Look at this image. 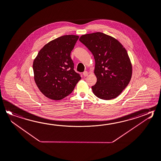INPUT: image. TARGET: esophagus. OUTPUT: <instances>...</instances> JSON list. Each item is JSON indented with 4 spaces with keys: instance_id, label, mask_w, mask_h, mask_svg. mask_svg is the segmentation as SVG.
<instances>
[{
    "instance_id": "1",
    "label": "esophagus",
    "mask_w": 161,
    "mask_h": 161,
    "mask_svg": "<svg viewBox=\"0 0 161 161\" xmlns=\"http://www.w3.org/2000/svg\"><path fill=\"white\" fill-rule=\"evenodd\" d=\"M89 73L87 71H84V72H83V75L84 76H85V77H86V76H88V75Z\"/></svg>"
}]
</instances>
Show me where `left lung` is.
I'll return each mask as SVG.
<instances>
[{"label": "left lung", "mask_w": 161, "mask_h": 161, "mask_svg": "<svg viewBox=\"0 0 161 161\" xmlns=\"http://www.w3.org/2000/svg\"><path fill=\"white\" fill-rule=\"evenodd\" d=\"M79 40L95 60L97 82L92 86L93 93L103 100L116 98L131 79L132 64L127 50L115 38L101 32L82 35Z\"/></svg>", "instance_id": "obj_1"}]
</instances>
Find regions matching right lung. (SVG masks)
<instances>
[{
	"mask_svg": "<svg viewBox=\"0 0 161 161\" xmlns=\"http://www.w3.org/2000/svg\"><path fill=\"white\" fill-rule=\"evenodd\" d=\"M78 36L66 35L43 47L33 62L34 78L40 91L54 100L65 98L81 79L74 70L70 53Z\"/></svg>",
	"mask_w": 161,
	"mask_h": 161,
	"instance_id": "obj_1",
	"label": "right lung"
}]
</instances>
